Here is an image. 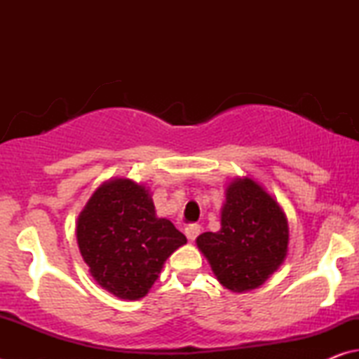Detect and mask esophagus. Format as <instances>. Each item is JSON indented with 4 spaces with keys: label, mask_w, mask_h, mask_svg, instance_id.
Returning a JSON list of instances; mask_svg holds the SVG:
<instances>
[{
    "label": "esophagus",
    "mask_w": 359,
    "mask_h": 359,
    "mask_svg": "<svg viewBox=\"0 0 359 359\" xmlns=\"http://www.w3.org/2000/svg\"><path fill=\"white\" fill-rule=\"evenodd\" d=\"M199 233H201V226H199V224H196V223H191V224H188V226L185 228V234H187V238L190 239V241H194L199 236Z\"/></svg>",
    "instance_id": "1"
}]
</instances>
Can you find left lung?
I'll return each instance as SVG.
<instances>
[{
  "mask_svg": "<svg viewBox=\"0 0 359 359\" xmlns=\"http://www.w3.org/2000/svg\"><path fill=\"white\" fill-rule=\"evenodd\" d=\"M288 220L274 198L250 177L226 188L222 228L198 236L196 245L208 258L217 280L234 293L263 285L288 252Z\"/></svg>",
  "mask_w": 359,
  "mask_h": 359,
  "instance_id": "8db88e82",
  "label": "left lung"
}]
</instances>
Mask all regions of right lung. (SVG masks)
Masks as SVG:
<instances>
[{
	"instance_id": "add662e5",
	"label": "right lung",
	"mask_w": 359,
	"mask_h": 359,
	"mask_svg": "<svg viewBox=\"0 0 359 359\" xmlns=\"http://www.w3.org/2000/svg\"><path fill=\"white\" fill-rule=\"evenodd\" d=\"M76 236L90 274L120 299L149 293L165 261L187 244L166 218H158L147 188L131 179L107 180L79 214Z\"/></svg>"
}]
</instances>
